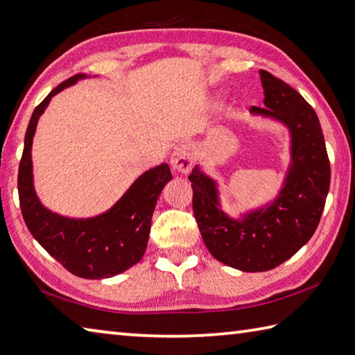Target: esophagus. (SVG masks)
<instances>
[{
  "mask_svg": "<svg viewBox=\"0 0 355 355\" xmlns=\"http://www.w3.org/2000/svg\"><path fill=\"white\" fill-rule=\"evenodd\" d=\"M173 168L179 173H189L195 165V151L190 144L178 145L171 155Z\"/></svg>",
  "mask_w": 355,
  "mask_h": 355,
  "instance_id": "34e87169",
  "label": "esophagus"
}]
</instances>
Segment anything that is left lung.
I'll use <instances>...</instances> for the list:
<instances>
[{
    "label": "left lung",
    "mask_w": 355,
    "mask_h": 355,
    "mask_svg": "<svg viewBox=\"0 0 355 355\" xmlns=\"http://www.w3.org/2000/svg\"><path fill=\"white\" fill-rule=\"evenodd\" d=\"M264 106L291 132V166L277 199L264 209L233 219L219 209L216 182L195 166L193 213L207 249L220 263L243 272L275 269L295 255L317 230L329 191L331 166L320 120L303 96L283 80L259 71Z\"/></svg>",
    "instance_id": "left-lung-1"
}]
</instances>
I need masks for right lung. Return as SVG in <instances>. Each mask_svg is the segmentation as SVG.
Segmentation results:
<instances>
[{"label":"right lung","mask_w":355,"mask_h":355,"mask_svg":"<svg viewBox=\"0 0 355 355\" xmlns=\"http://www.w3.org/2000/svg\"><path fill=\"white\" fill-rule=\"evenodd\" d=\"M85 77L77 73L64 80L33 110L19 160L18 196L24 223L40 245L73 275L100 279L119 275L142 259L153 211L160 191L171 180V171L166 164L145 171L114 207L96 218H64L42 205L32 179L31 150L37 122L53 96Z\"/></svg>","instance_id":"1"}]
</instances>
